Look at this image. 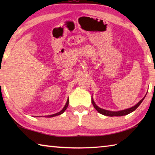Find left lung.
Masks as SVG:
<instances>
[{
    "label": "left lung",
    "instance_id": "8db88e82",
    "mask_svg": "<svg viewBox=\"0 0 155 155\" xmlns=\"http://www.w3.org/2000/svg\"><path fill=\"white\" fill-rule=\"evenodd\" d=\"M144 98H145V97H144ZM144 98L141 99V101L139 102L137 104H135L134 107H131V108H129V109H125V110H122V111H108V110H105V109L100 108V107L97 106L95 104V103H94L93 98H91V103H92V104L94 108H95L97 110V111L100 113V114H103L104 115H107V116H111V117L112 116H122V115H128V114H130V113L135 111V110L140 105V104L142 103Z\"/></svg>",
    "mask_w": 155,
    "mask_h": 155
}]
</instances>
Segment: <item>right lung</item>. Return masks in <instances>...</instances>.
Listing matches in <instances>:
<instances>
[{
  "label": "right lung",
  "mask_w": 155,
  "mask_h": 155,
  "mask_svg": "<svg viewBox=\"0 0 155 155\" xmlns=\"http://www.w3.org/2000/svg\"><path fill=\"white\" fill-rule=\"evenodd\" d=\"M68 104H69V100L68 99V101H67V103H66V104H65V107H64V109H63L61 111H59V112H58V113H57V114H52V115H47V117H51L56 116V115H61V114H63V113H64V112L65 111V109H66L68 108Z\"/></svg>",
  "instance_id": "obj_1"
}]
</instances>
